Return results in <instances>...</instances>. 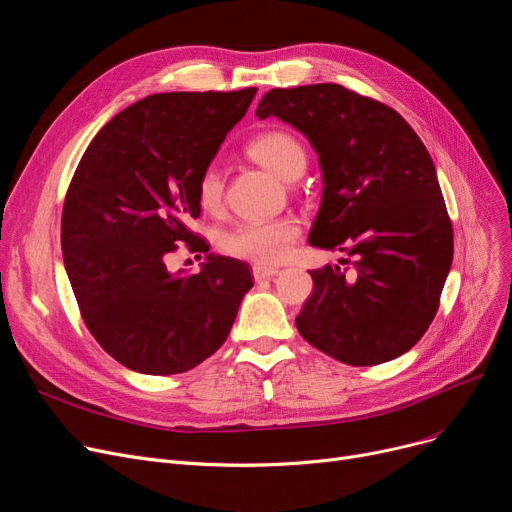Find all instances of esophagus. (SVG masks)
Returning <instances> with one entry per match:
<instances>
[{
	"mask_svg": "<svg viewBox=\"0 0 512 512\" xmlns=\"http://www.w3.org/2000/svg\"><path fill=\"white\" fill-rule=\"evenodd\" d=\"M274 276H278L276 267H265V265H255V267H253V278H255V282L270 280V278H274Z\"/></svg>",
	"mask_w": 512,
	"mask_h": 512,
	"instance_id": "34e87169",
	"label": "esophagus"
}]
</instances>
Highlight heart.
Masks as SVG:
<instances>
[{
	"label": "heart",
	"instance_id": "obj_1",
	"mask_svg": "<svg viewBox=\"0 0 512 512\" xmlns=\"http://www.w3.org/2000/svg\"><path fill=\"white\" fill-rule=\"evenodd\" d=\"M247 153L265 170L282 180H297L307 168V153L297 137L286 130H265L247 145ZM224 176L218 166H207L197 180V201L205 211L222 205ZM301 228L297 220H257L240 222L218 234V249L236 259L257 265H276L288 257Z\"/></svg>",
	"mask_w": 512,
	"mask_h": 512
}]
</instances>
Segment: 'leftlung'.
I'll return each instance as SVG.
<instances>
[{
    "instance_id": "left-lung-1",
    "label": "left lung",
    "mask_w": 512,
    "mask_h": 512,
    "mask_svg": "<svg viewBox=\"0 0 512 512\" xmlns=\"http://www.w3.org/2000/svg\"><path fill=\"white\" fill-rule=\"evenodd\" d=\"M301 130L319 155L324 195L309 242L351 267L313 270L301 336L336 361H392L432 324L452 265V224L434 161L382 101L336 83L272 89L255 112Z\"/></svg>"
}]
</instances>
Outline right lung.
I'll list each match as a JSON object with an SVG mask.
<instances>
[{
    "label": "right lung",
    "mask_w": 512,
    "mask_h": 512,
    "mask_svg": "<svg viewBox=\"0 0 512 512\" xmlns=\"http://www.w3.org/2000/svg\"><path fill=\"white\" fill-rule=\"evenodd\" d=\"M257 89L157 93L126 107L87 147L62 211V253L85 319L103 351L147 375L197 367L226 342L249 265L207 255L201 272H168L184 242L207 253L188 228L197 180Z\"/></svg>",
    "instance_id": "right-lung-1"
}]
</instances>
